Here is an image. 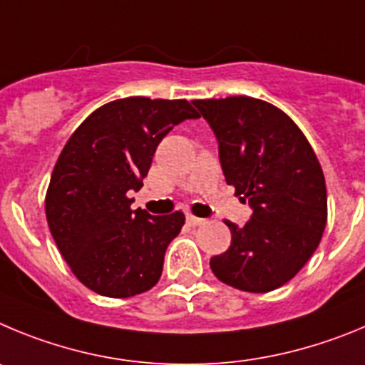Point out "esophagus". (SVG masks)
I'll use <instances>...</instances> for the list:
<instances>
[{"instance_id":"esophagus-1","label":"esophagus","mask_w":365,"mask_h":365,"mask_svg":"<svg viewBox=\"0 0 365 365\" xmlns=\"http://www.w3.org/2000/svg\"><path fill=\"white\" fill-rule=\"evenodd\" d=\"M187 223H189V225H192V227H196V225H202V223H205V220L198 218V216L189 215L187 216Z\"/></svg>"}]
</instances>
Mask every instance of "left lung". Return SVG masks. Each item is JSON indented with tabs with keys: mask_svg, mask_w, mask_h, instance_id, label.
<instances>
[{
	"mask_svg": "<svg viewBox=\"0 0 365 365\" xmlns=\"http://www.w3.org/2000/svg\"><path fill=\"white\" fill-rule=\"evenodd\" d=\"M215 130L225 182L252 216L231 229V247L211 258L215 277L247 293L282 287L307 264L327 223V190L307 138L264 100H195Z\"/></svg>",
	"mask_w": 365,
	"mask_h": 365,
	"instance_id": "1",
	"label": "left lung"
}]
</instances>
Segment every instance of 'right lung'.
Returning a JSON list of instances; mask_svg holds the SVG:
<instances>
[{
	"instance_id": "add662e5",
	"label": "right lung",
	"mask_w": 365,
	"mask_h": 365,
	"mask_svg": "<svg viewBox=\"0 0 365 365\" xmlns=\"http://www.w3.org/2000/svg\"><path fill=\"white\" fill-rule=\"evenodd\" d=\"M200 114L187 100L123 98L101 105L74 130L52 170L45 215L74 277L91 291L129 298L158 284L167 245L185 216L130 209L156 147Z\"/></svg>"
}]
</instances>
